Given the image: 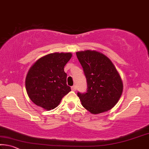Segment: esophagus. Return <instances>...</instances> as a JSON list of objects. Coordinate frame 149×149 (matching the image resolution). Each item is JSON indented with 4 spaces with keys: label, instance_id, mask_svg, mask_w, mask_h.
<instances>
[{
    "label": "esophagus",
    "instance_id": "34e87169",
    "mask_svg": "<svg viewBox=\"0 0 149 149\" xmlns=\"http://www.w3.org/2000/svg\"><path fill=\"white\" fill-rule=\"evenodd\" d=\"M76 89H77L76 86H73L72 87V91H76Z\"/></svg>",
    "mask_w": 149,
    "mask_h": 149
}]
</instances>
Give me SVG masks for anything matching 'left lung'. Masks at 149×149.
<instances>
[{"label": "left lung", "instance_id": "8db88e82", "mask_svg": "<svg viewBox=\"0 0 149 149\" xmlns=\"http://www.w3.org/2000/svg\"><path fill=\"white\" fill-rule=\"evenodd\" d=\"M83 68L87 88L77 96L84 108L92 114L107 111L117 104L123 93L121 77L111 61L95 50L76 52Z\"/></svg>", "mask_w": 149, "mask_h": 149}]
</instances>
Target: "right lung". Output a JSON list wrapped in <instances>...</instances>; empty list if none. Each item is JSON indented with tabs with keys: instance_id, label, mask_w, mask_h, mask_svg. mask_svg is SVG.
<instances>
[{
	"instance_id": "right-lung-1",
	"label": "right lung",
	"mask_w": 149,
	"mask_h": 149,
	"mask_svg": "<svg viewBox=\"0 0 149 149\" xmlns=\"http://www.w3.org/2000/svg\"><path fill=\"white\" fill-rule=\"evenodd\" d=\"M72 53H53L38 60L28 71L26 89L30 100L36 105L49 111L56 108L71 91L66 84L64 66Z\"/></svg>"
}]
</instances>
